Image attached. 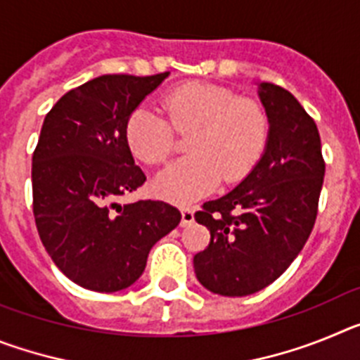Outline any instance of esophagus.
Wrapping results in <instances>:
<instances>
[{
    "mask_svg": "<svg viewBox=\"0 0 360 360\" xmlns=\"http://www.w3.org/2000/svg\"><path fill=\"white\" fill-rule=\"evenodd\" d=\"M193 221H195V211L191 207H182V221H180V225L186 227V225H191Z\"/></svg>",
    "mask_w": 360,
    "mask_h": 360,
    "instance_id": "esophagus-1",
    "label": "esophagus"
}]
</instances>
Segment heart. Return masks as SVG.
Masks as SVG:
<instances>
[{
  "label": "heart",
  "instance_id": "heart-1",
  "mask_svg": "<svg viewBox=\"0 0 360 360\" xmlns=\"http://www.w3.org/2000/svg\"><path fill=\"white\" fill-rule=\"evenodd\" d=\"M162 113L139 106L126 122V141L136 158L151 165L167 160L174 149V131H191L189 157L180 158L153 180L162 198L189 203L216 189L221 176L234 184L249 174L269 136V117L262 104L238 98L227 88L203 82L180 86L165 95ZM172 124H169V122Z\"/></svg>",
  "mask_w": 360,
  "mask_h": 360
}]
</instances>
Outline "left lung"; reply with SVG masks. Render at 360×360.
Returning <instances> with one entry per match:
<instances>
[{"instance_id": "1", "label": "left lung", "mask_w": 360, "mask_h": 360, "mask_svg": "<svg viewBox=\"0 0 360 360\" xmlns=\"http://www.w3.org/2000/svg\"><path fill=\"white\" fill-rule=\"evenodd\" d=\"M269 117L262 158L227 195L195 214L211 243L193 259L212 294L243 297L274 283L307 243L317 216L324 160L317 126L281 86L257 82Z\"/></svg>"}]
</instances>
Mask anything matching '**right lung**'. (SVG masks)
Instances as JSON below:
<instances>
[{
	"label": "right lung",
	"instance_id": "1",
	"mask_svg": "<svg viewBox=\"0 0 360 360\" xmlns=\"http://www.w3.org/2000/svg\"><path fill=\"white\" fill-rule=\"evenodd\" d=\"M167 77L101 75L63 95L44 117L32 157L34 216L52 262L79 287L106 294L131 287L153 245L182 219L158 200L119 202L146 182L126 122Z\"/></svg>",
	"mask_w": 360,
	"mask_h": 360
}]
</instances>
